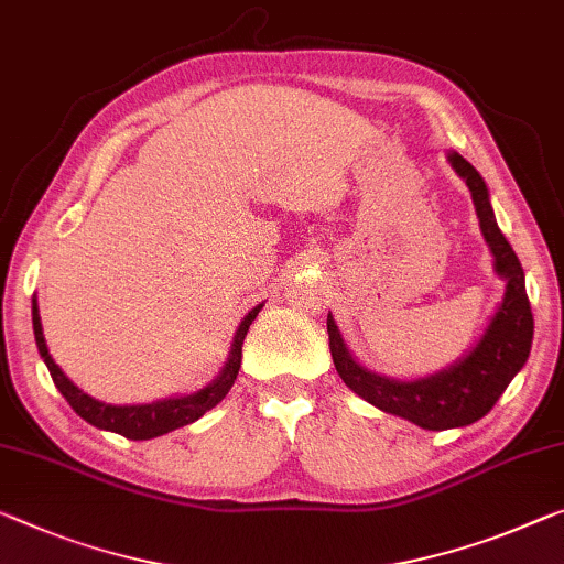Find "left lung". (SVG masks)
<instances>
[{
  "instance_id": "obj_1",
  "label": "left lung",
  "mask_w": 564,
  "mask_h": 564,
  "mask_svg": "<svg viewBox=\"0 0 564 564\" xmlns=\"http://www.w3.org/2000/svg\"><path fill=\"white\" fill-rule=\"evenodd\" d=\"M448 163L469 186L481 234L494 254V270L507 282L505 300L494 312L479 343L462 360L433 372V376L395 380L360 366L345 345L333 315H327L333 362L345 386L352 393L366 398L376 409L401 415V419L429 431L464 429L484 419L530 358L534 335L532 307L524 290V270L512 245L494 219L487 184H484L479 171L456 151L448 153Z\"/></svg>"
}]
</instances>
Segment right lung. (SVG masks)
Instances as JSON below:
<instances>
[{"mask_svg": "<svg viewBox=\"0 0 564 564\" xmlns=\"http://www.w3.org/2000/svg\"><path fill=\"white\" fill-rule=\"evenodd\" d=\"M259 310H262V305L249 310L247 317L239 323L237 335H234V343H231V350H229V358H227V366L221 368L219 376H216L209 386H204L202 391H196L192 395L166 398V401H155L145 405H110V403L95 401V398L88 393H83L80 388L65 376L63 368L52 360L45 335H42L37 300H32V327H34V340H37V350L42 355V360H45L52 380H55L57 391L65 395V401L73 405V411L80 415V419L88 421L95 429L120 433V436L133 438V441H149L198 421L206 411H212L214 405L229 393V388L234 386V380H237V372L241 366V345H245L249 325H252V319L259 315Z\"/></svg>", "mask_w": 564, "mask_h": 564, "instance_id": "add662e5", "label": "right lung"}]
</instances>
